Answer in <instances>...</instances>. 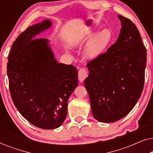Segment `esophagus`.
Listing matches in <instances>:
<instances>
[{"label":"esophagus","mask_w":153,"mask_h":153,"mask_svg":"<svg viewBox=\"0 0 153 153\" xmlns=\"http://www.w3.org/2000/svg\"><path fill=\"white\" fill-rule=\"evenodd\" d=\"M88 76V72L85 71L84 68H80L79 70V80L81 81V82H83V81L85 80V79Z\"/></svg>","instance_id":"1"}]
</instances>
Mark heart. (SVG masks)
<instances>
[{
	"label": "heart",
	"instance_id": "1",
	"mask_svg": "<svg viewBox=\"0 0 153 153\" xmlns=\"http://www.w3.org/2000/svg\"><path fill=\"white\" fill-rule=\"evenodd\" d=\"M95 33V30L88 31L82 37L83 42H86L90 39L85 48V56L88 59H96L102 55L114 39V34L108 28H104Z\"/></svg>",
	"mask_w": 153,
	"mask_h": 153
}]
</instances>
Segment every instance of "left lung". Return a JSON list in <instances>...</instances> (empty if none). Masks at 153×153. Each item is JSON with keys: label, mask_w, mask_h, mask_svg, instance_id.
<instances>
[{"label": "left lung", "mask_w": 153, "mask_h": 153, "mask_svg": "<svg viewBox=\"0 0 153 153\" xmlns=\"http://www.w3.org/2000/svg\"><path fill=\"white\" fill-rule=\"evenodd\" d=\"M118 17L122 27L118 39L87 64L84 81L93 117L102 123L127 115L141 97L145 80L147 53L139 31L127 18Z\"/></svg>", "instance_id": "8db88e82"}]
</instances>
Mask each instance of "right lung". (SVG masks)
<instances>
[{
  "mask_svg": "<svg viewBox=\"0 0 153 153\" xmlns=\"http://www.w3.org/2000/svg\"><path fill=\"white\" fill-rule=\"evenodd\" d=\"M49 19L28 27L12 45L7 66L10 91L16 108L31 124L59 127L68 101L78 86L74 66L58 62L48 39H36L51 26Z\"/></svg>",
  "mask_w": 153,
  "mask_h": 153,
  "instance_id": "1",
  "label": "right lung"
}]
</instances>
